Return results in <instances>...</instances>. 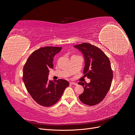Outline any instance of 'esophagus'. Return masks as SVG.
Masks as SVG:
<instances>
[{
  "mask_svg": "<svg viewBox=\"0 0 135 135\" xmlns=\"http://www.w3.org/2000/svg\"><path fill=\"white\" fill-rule=\"evenodd\" d=\"M71 84H72V85H76L78 84L76 83H75V82H73V81H71V82H70V83Z\"/></svg>",
  "mask_w": 135,
  "mask_h": 135,
  "instance_id": "obj_1",
  "label": "esophagus"
}]
</instances>
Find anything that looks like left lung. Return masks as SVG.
Here are the masks:
<instances>
[{
  "instance_id": "8db88e82",
  "label": "left lung",
  "mask_w": 135,
  "mask_h": 135,
  "mask_svg": "<svg viewBox=\"0 0 135 135\" xmlns=\"http://www.w3.org/2000/svg\"><path fill=\"white\" fill-rule=\"evenodd\" d=\"M84 56L83 74L91 79L90 83L80 81L84 92L79 96L81 103L93 106L104 100L110 89L113 79V70L108 57L99 48L87 43L74 46Z\"/></svg>"
}]
</instances>
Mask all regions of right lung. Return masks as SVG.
I'll return each instance as SVG.
<instances>
[{
  "label": "right lung",
  "mask_w": 135,
  "mask_h": 135,
  "mask_svg": "<svg viewBox=\"0 0 135 135\" xmlns=\"http://www.w3.org/2000/svg\"><path fill=\"white\" fill-rule=\"evenodd\" d=\"M62 47H45L36 50L28 57L23 68L22 79L26 88L38 104L49 107L58 102L69 83L64 79L48 80L49 69Z\"/></svg>",
  "instance_id": "obj_1"
}]
</instances>
